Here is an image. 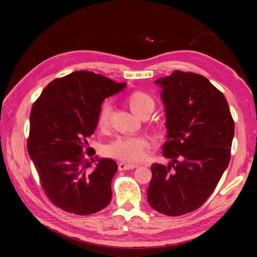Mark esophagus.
<instances>
[{
	"instance_id": "1",
	"label": "esophagus",
	"mask_w": 257,
	"mask_h": 257,
	"mask_svg": "<svg viewBox=\"0 0 257 257\" xmlns=\"http://www.w3.org/2000/svg\"><path fill=\"white\" fill-rule=\"evenodd\" d=\"M136 167L137 165H130V164H125V163H119L118 165L119 170H128V169H134Z\"/></svg>"
}]
</instances>
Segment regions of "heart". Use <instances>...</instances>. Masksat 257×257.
Returning <instances> with one entry per match:
<instances>
[{
  "instance_id": "1",
  "label": "heart",
  "mask_w": 257,
  "mask_h": 257,
  "mask_svg": "<svg viewBox=\"0 0 257 257\" xmlns=\"http://www.w3.org/2000/svg\"><path fill=\"white\" fill-rule=\"evenodd\" d=\"M125 103L130 110L141 119L148 118L155 108L154 99L143 91L132 92L126 97ZM110 115L111 105L107 102L100 105L96 115V125L99 130H106L108 127ZM149 146V141L142 136L118 138L105 147V153L107 157L118 161L128 163V164H136L145 159Z\"/></svg>"
}]
</instances>
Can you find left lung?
Instances as JSON below:
<instances>
[{
	"label": "left lung",
	"instance_id": "left-lung-1",
	"mask_svg": "<svg viewBox=\"0 0 257 257\" xmlns=\"http://www.w3.org/2000/svg\"><path fill=\"white\" fill-rule=\"evenodd\" d=\"M154 83L162 88L167 141L165 166L152 164L148 203L177 216L199 208L211 195L230 160L235 124L227 100L206 77L175 71Z\"/></svg>",
	"mask_w": 257,
	"mask_h": 257
}]
</instances>
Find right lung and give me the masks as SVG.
Returning <instances> with one entry per match:
<instances>
[{
    "mask_svg": "<svg viewBox=\"0 0 257 257\" xmlns=\"http://www.w3.org/2000/svg\"><path fill=\"white\" fill-rule=\"evenodd\" d=\"M125 85L78 71L51 81L33 104L28 152L45 194L66 212L88 215L110 203L118 165L111 159L93 158L95 151L87 138L97 126L103 100Z\"/></svg>",
    "mask_w": 257,
    "mask_h": 257,
    "instance_id": "right-lung-1",
    "label": "right lung"
}]
</instances>
